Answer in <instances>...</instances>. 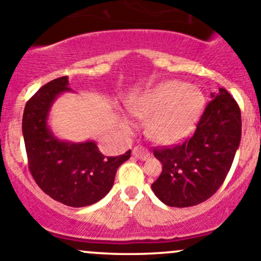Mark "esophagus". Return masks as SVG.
<instances>
[{"mask_svg":"<svg viewBox=\"0 0 261 261\" xmlns=\"http://www.w3.org/2000/svg\"><path fill=\"white\" fill-rule=\"evenodd\" d=\"M133 155L135 158H138V159H140V160H147L150 158V152L147 151L146 149H144V147H141V146L134 147Z\"/></svg>","mask_w":261,"mask_h":261,"instance_id":"esophagus-1","label":"esophagus"}]
</instances>
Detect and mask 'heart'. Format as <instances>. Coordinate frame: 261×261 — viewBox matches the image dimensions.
Returning a JSON list of instances; mask_svg holds the SVG:
<instances>
[{
  "label": "heart",
  "instance_id": "b5f03b06",
  "mask_svg": "<svg viewBox=\"0 0 261 261\" xmlns=\"http://www.w3.org/2000/svg\"><path fill=\"white\" fill-rule=\"evenodd\" d=\"M206 99L199 89L181 81H167L141 93L128 105L139 118L150 117L147 135L162 144H174L193 131L204 110ZM125 127L131 122L123 118Z\"/></svg>",
  "mask_w": 261,
  "mask_h": 261
}]
</instances>
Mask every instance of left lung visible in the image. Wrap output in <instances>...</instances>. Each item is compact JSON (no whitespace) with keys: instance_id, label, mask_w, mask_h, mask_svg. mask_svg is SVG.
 Returning <instances> with one entry per match:
<instances>
[{"instance_id":"obj_1","label":"left lung","mask_w":261,"mask_h":261,"mask_svg":"<svg viewBox=\"0 0 261 261\" xmlns=\"http://www.w3.org/2000/svg\"><path fill=\"white\" fill-rule=\"evenodd\" d=\"M193 136L180 145L155 149L163 164L151 184L155 196L170 207L202 203L222 186L241 140V112L225 88L211 93Z\"/></svg>"}]
</instances>
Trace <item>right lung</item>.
<instances>
[{"mask_svg":"<svg viewBox=\"0 0 261 261\" xmlns=\"http://www.w3.org/2000/svg\"><path fill=\"white\" fill-rule=\"evenodd\" d=\"M72 92L68 77L41 87L26 103L22 116L29 169L36 184L55 201L70 207H86L103 198L114 186L118 167L130 159L131 150L116 158L105 156L93 140H60L49 127V112L55 99Z\"/></svg>","mask_w":261,"mask_h":261,"instance_id":"obj_1","label":"right lung"}]
</instances>
